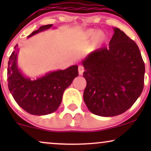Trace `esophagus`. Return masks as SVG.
I'll use <instances>...</instances> for the list:
<instances>
[{"label": "esophagus", "instance_id": "34e87169", "mask_svg": "<svg viewBox=\"0 0 151 151\" xmlns=\"http://www.w3.org/2000/svg\"><path fill=\"white\" fill-rule=\"evenodd\" d=\"M78 71H79V74H80V75H82L83 72H84V67H83L82 66H79V68H78Z\"/></svg>", "mask_w": 151, "mask_h": 151}]
</instances>
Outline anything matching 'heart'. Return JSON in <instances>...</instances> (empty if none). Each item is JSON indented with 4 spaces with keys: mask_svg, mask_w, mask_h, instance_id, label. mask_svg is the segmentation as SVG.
<instances>
[{
    "mask_svg": "<svg viewBox=\"0 0 151 151\" xmlns=\"http://www.w3.org/2000/svg\"><path fill=\"white\" fill-rule=\"evenodd\" d=\"M85 37L87 40L93 39L92 47L93 49H96L103 44L106 38V36L102 31H99L96 32V30L93 29H90L86 32Z\"/></svg>",
    "mask_w": 151,
    "mask_h": 151,
    "instance_id": "heart-1",
    "label": "heart"
}]
</instances>
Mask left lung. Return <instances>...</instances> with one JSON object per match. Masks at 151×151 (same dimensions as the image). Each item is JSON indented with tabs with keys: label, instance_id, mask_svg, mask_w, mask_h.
Here are the masks:
<instances>
[{
	"label": "left lung",
	"instance_id": "1",
	"mask_svg": "<svg viewBox=\"0 0 151 151\" xmlns=\"http://www.w3.org/2000/svg\"><path fill=\"white\" fill-rule=\"evenodd\" d=\"M114 31L108 47L91 52L81 61L84 103L91 113L104 117L131 108L144 85L145 65L138 45L120 29Z\"/></svg>",
	"mask_w": 151,
	"mask_h": 151
}]
</instances>
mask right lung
<instances>
[{
    "instance_id": "obj_1",
    "label": "right lung",
    "mask_w": 151,
    "mask_h": 151,
    "mask_svg": "<svg viewBox=\"0 0 151 151\" xmlns=\"http://www.w3.org/2000/svg\"><path fill=\"white\" fill-rule=\"evenodd\" d=\"M52 26V24L41 26L27 37ZM18 45H16L8 63V84L12 96L27 113L37 116L53 113L60 106L65 90L79 75L78 66L72 65L65 70L47 72L42 77L31 79L23 74L18 67Z\"/></svg>"
}]
</instances>
